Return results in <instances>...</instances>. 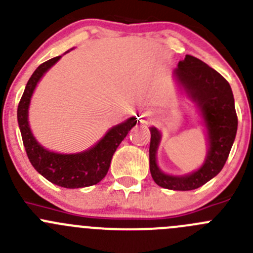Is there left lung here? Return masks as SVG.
Instances as JSON below:
<instances>
[{
  "label": "left lung",
  "instance_id": "8db88e82",
  "mask_svg": "<svg viewBox=\"0 0 253 253\" xmlns=\"http://www.w3.org/2000/svg\"><path fill=\"white\" fill-rule=\"evenodd\" d=\"M174 78L188 96L198 105L204 119L209 151L202 168L183 176L164 174L157 166V149L161 133L151 127L149 170L159 186L170 190H193L221 171L234 144L237 131V115L232 90L227 80L204 61L192 55L178 63Z\"/></svg>",
  "mask_w": 253,
  "mask_h": 253
}]
</instances>
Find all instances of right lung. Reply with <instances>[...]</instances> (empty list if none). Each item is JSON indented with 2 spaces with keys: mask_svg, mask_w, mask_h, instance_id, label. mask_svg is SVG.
I'll return each mask as SVG.
<instances>
[{
  "mask_svg": "<svg viewBox=\"0 0 253 253\" xmlns=\"http://www.w3.org/2000/svg\"><path fill=\"white\" fill-rule=\"evenodd\" d=\"M61 56H55L44 61L29 78L17 110L19 129L29 162L39 174L63 188H85L101 181L107 174L112 156L129 129L137 124L136 117L112 127L99 143L82 153H54L42 147L32 134L28 124V107L32 94L44 73L53 67Z\"/></svg>",
  "mask_w": 253,
  "mask_h": 253,
  "instance_id": "1",
  "label": "right lung"
}]
</instances>
